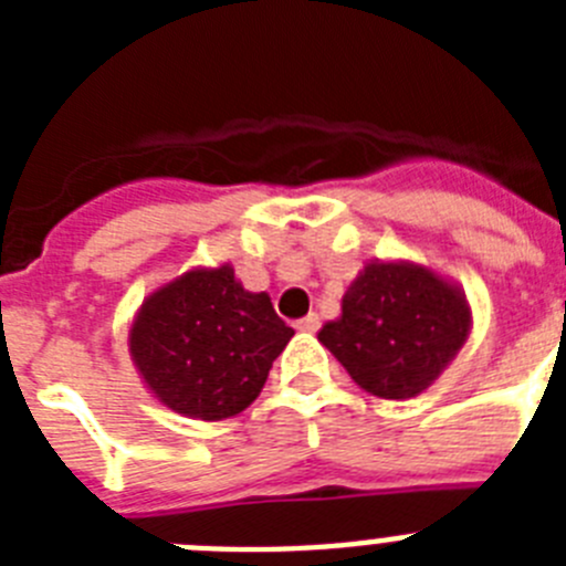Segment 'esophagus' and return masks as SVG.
<instances>
[{
	"mask_svg": "<svg viewBox=\"0 0 566 566\" xmlns=\"http://www.w3.org/2000/svg\"><path fill=\"white\" fill-rule=\"evenodd\" d=\"M319 328V317L317 314H306V317L303 319H297V332H308V334H314Z\"/></svg>",
	"mask_w": 566,
	"mask_h": 566,
	"instance_id": "34e87169",
	"label": "esophagus"
}]
</instances>
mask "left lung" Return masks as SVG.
Returning a JSON list of instances; mask_svg holds the SVG:
<instances>
[{"label": "left lung", "instance_id": "left-lung-1", "mask_svg": "<svg viewBox=\"0 0 566 566\" xmlns=\"http://www.w3.org/2000/svg\"><path fill=\"white\" fill-rule=\"evenodd\" d=\"M470 328L464 297L413 263H368L343 297V317L319 343L354 382L385 399L422 394L462 348Z\"/></svg>", "mask_w": 566, "mask_h": 566}]
</instances>
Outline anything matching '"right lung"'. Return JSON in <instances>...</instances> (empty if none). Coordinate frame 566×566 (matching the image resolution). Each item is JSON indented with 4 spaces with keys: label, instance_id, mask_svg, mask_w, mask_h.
Returning a JSON list of instances; mask_svg holds the SVG:
<instances>
[{
    "label": "right lung",
    "instance_id": "obj_1",
    "mask_svg": "<svg viewBox=\"0 0 566 566\" xmlns=\"http://www.w3.org/2000/svg\"><path fill=\"white\" fill-rule=\"evenodd\" d=\"M294 337L269 294H252L229 266L198 269L155 292L129 332L144 382L167 408L218 422L258 399Z\"/></svg>",
    "mask_w": 566,
    "mask_h": 566
}]
</instances>
